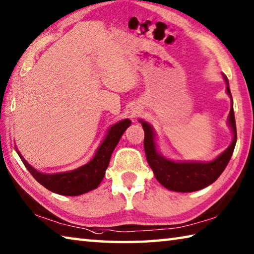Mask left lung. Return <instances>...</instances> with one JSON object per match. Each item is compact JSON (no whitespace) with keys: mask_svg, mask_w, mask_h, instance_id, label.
Here are the masks:
<instances>
[{"mask_svg":"<svg viewBox=\"0 0 254 254\" xmlns=\"http://www.w3.org/2000/svg\"><path fill=\"white\" fill-rule=\"evenodd\" d=\"M223 75L227 84V93L231 99V109L228 117V126L233 134V140L227 150H224L218 158L210 162H201V161H173L167 159L160 153L156 144L155 132L153 127L144 120L140 119L144 130V150L147 163L153 171L155 178L170 191L175 192H193L209 187L218 179L221 173L227 168L230 159H231L234 146L237 143V127L233 111V100L231 91L229 87L228 77Z\"/></svg>","mask_w":254,"mask_h":254,"instance_id":"left-lung-1","label":"left lung"}]
</instances>
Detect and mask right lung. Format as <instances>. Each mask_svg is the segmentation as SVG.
Listing matches in <instances>:
<instances>
[{
	"label": "right lung",
	"instance_id": "obj_1",
	"mask_svg": "<svg viewBox=\"0 0 254 254\" xmlns=\"http://www.w3.org/2000/svg\"><path fill=\"white\" fill-rule=\"evenodd\" d=\"M130 126L131 121L128 119H124L122 121L113 124L108 130L107 135L98 147L93 158L86 164L71 170V171L42 173L27 163L20 151H17V154L36 181L42 184L44 188H47L48 190L61 195H81L94 190L100 186L108 169L113 150L121 139L123 133Z\"/></svg>",
	"mask_w": 254,
	"mask_h": 254
}]
</instances>
